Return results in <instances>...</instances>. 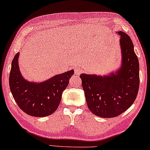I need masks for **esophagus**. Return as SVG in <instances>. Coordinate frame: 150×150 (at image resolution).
<instances>
[{"label":"esophagus","mask_w":150,"mask_h":150,"mask_svg":"<svg viewBox=\"0 0 150 150\" xmlns=\"http://www.w3.org/2000/svg\"><path fill=\"white\" fill-rule=\"evenodd\" d=\"M82 70L80 68H78V67H76L74 68V72L75 74H80L81 72H82Z\"/></svg>","instance_id":"esophagus-1"}]
</instances>
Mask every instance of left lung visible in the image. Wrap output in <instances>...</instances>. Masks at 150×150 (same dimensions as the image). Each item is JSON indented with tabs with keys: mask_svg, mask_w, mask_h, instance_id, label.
<instances>
[{
	"mask_svg": "<svg viewBox=\"0 0 150 150\" xmlns=\"http://www.w3.org/2000/svg\"><path fill=\"white\" fill-rule=\"evenodd\" d=\"M120 35L121 65L105 75L81 74L82 86L89 110L96 116L110 118L119 116L133 104L139 86V61L129 36Z\"/></svg>",
	"mask_w": 150,
	"mask_h": 150,
	"instance_id": "obj_1",
	"label": "left lung"
}]
</instances>
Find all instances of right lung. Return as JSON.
I'll return each mask as SVG.
<instances>
[{"mask_svg": "<svg viewBox=\"0 0 150 150\" xmlns=\"http://www.w3.org/2000/svg\"><path fill=\"white\" fill-rule=\"evenodd\" d=\"M20 52L14 56L9 76L10 89L20 108L34 117H45L53 114L60 104L64 90L74 73L70 70L40 82L24 79L19 68Z\"/></svg>", "mask_w": 150, "mask_h": 150, "instance_id": "add662e5", "label": "right lung"}]
</instances>
